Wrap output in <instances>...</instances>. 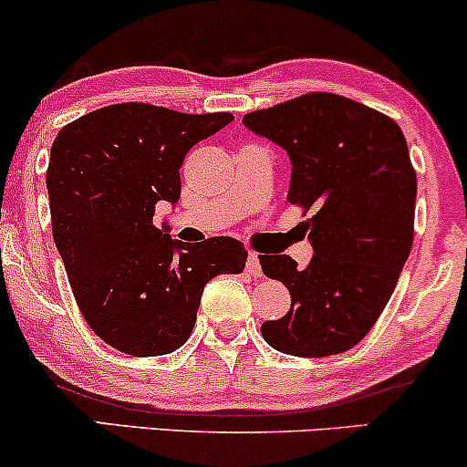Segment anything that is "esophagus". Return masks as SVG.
Instances as JSON below:
<instances>
[{"label":"esophagus","instance_id":"obj_1","mask_svg":"<svg viewBox=\"0 0 467 467\" xmlns=\"http://www.w3.org/2000/svg\"><path fill=\"white\" fill-rule=\"evenodd\" d=\"M245 270L250 272L252 276H261V264H259V254L254 250L248 252V261H245Z\"/></svg>","mask_w":467,"mask_h":467}]
</instances>
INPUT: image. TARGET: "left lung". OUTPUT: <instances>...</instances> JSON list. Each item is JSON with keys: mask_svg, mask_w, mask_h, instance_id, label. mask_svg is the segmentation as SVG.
I'll use <instances>...</instances> for the list:
<instances>
[{"mask_svg": "<svg viewBox=\"0 0 467 467\" xmlns=\"http://www.w3.org/2000/svg\"><path fill=\"white\" fill-rule=\"evenodd\" d=\"M244 125L292 160L287 202L314 259L259 254L264 275L289 289L292 307L261 325L276 351L325 358L349 351L378 323L409 259L417 175L393 118L329 92H309L244 116Z\"/></svg>", "mask_w": 467, "mask_h": 467, "instance_id": "1", "label": "left lung"}]
</instances>
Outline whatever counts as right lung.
<instances>
[{
  "mask_svg": "<svg viewBox=\"0 0 467 467\" xmlns=\"http://www.w3.org/2000/svg\"><path fill=\"white\" fill-rule=\"evenodd\" d=\"M230 120L228 111L118 103L77 118L52 142V237L85 323L120 353L180 349L195 327L203 285L244 272L241 241L191 245L153 223L158 203L180 200V166L192 144Z\"/></svg>",
  "mask_w": 467,
  "mask_h": 467,
  "instance_id": "1",
  "label": "right lung"
}]
</instances>
